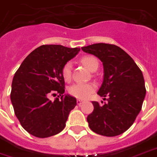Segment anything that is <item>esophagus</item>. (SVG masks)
Returning <instances> with one entry per match:
<instances>
[{"label":"esophagus","mask_w":157,"mask_h":157,"mask_svg":"<svg viewBox=\"0 0 157 157\" xmlns=\"http://www.w3.org/2000/svg\"><path fill=\"white\" fill-rule=\"evenodd\" d=\"M83 103V100H81V99H77V104L78 105H81Z\"/></svg>","instance_id":"1"}]
</instances>
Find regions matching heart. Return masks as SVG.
Masks as SVG:
<instances>
[{
	"label": "heart",
	"mask_w": 157,
	"mask_h": 157,
	"mask_svg": "<svg viewBox=\"0 0 157 157\" xmlns=\"http://www.w3.org/2000/svg\"><path fill=\"white\" fill-rule=\"evenodd\" d=\"M81 63L91 72H94L99 67V60L94 56H84L81 58ZM61 74L66 82L70 81L72 78V64L70 62H67L63 66ZM94 90L95 86L94 83H74L68 88L67 91L74 98L86 99L94 92Z\"/></svg>",
	"instance_id": "obj_1"
}]
</instances>
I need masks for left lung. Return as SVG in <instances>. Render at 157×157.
<instances>
[{"mask_svg":"<svg viewBox=\"0 0 157 157\" xmlns=\"http://www.w3.org/2000/svg\"><path fill=\"white\" fill-rule=\"evenodd\" d=\"M82 50L102 61L105 74L98 94L108 96L102 106L92 102L89 126L101 136H119L133 124L142 107L146 92L142 72L130 55L114 44L95 43Z\"/></svg>","mask_w":157,"mask_h":157,"instance_id":"1","label":"left lung"}]
</instances>
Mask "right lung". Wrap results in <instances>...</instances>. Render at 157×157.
Instances as JSON below:
<instances>
[{"mask_svg": "<svg viewBox=\"0 0 157 157\" xmlns=\"http://www.w3.org/2000/svg\"><path fill=\"white\" fill-rule=\"evenodd\" d=\"M78 48L42 45L24 59L12 80L11 100L21 126L31 135L46 138L64 129L74 97L64 95L63 66L79 52ZM59 94L55 101L51 95Z\"/></svg>", "mask_w": 157, "mask_h": 157, "instance_id": "add662e5", "label": "right lung"}]
</instances>
